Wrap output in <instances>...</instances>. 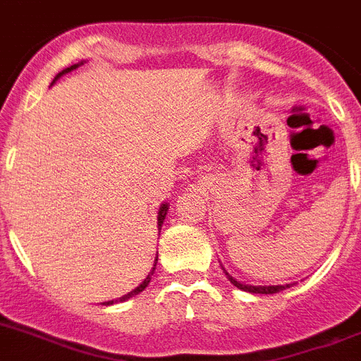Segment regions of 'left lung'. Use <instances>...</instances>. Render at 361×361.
<instances>
[{"instance_id": "obj_1", "label": "left lung", "mask_w": 361, "mask_h": 361, "mask_svg": "<svg viewBox=\"0 0 361 361\" xmlns=\"http://www.w3.org/2000/svg\"><path fill=\"white\" fill-rule=\"evenodd\" d=\"M227 277H229V281L234 284V286H236V288L243 290V292H250V293H277L284 288H290V284H286V286H281V284L279 286H249V284H241L240 281H236L234 277H231L229 274H227Z\"/></svg>"}]
</instances>
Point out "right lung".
I'll return each instance as SVG.
<instances>
[{
	"mask_svg": "<svg viewBox=\"0 0 361 361\" xmlns=\"http://www.w3.org/2000/svg\"><path fill=\"white\" fill-rule=\"evenodd\" d=\"M80 64H82V62H80ZM80 64H73V66H69V68L62 69V71H61V73H59L57 77L53 78L51 85H53V84H55V82H57V80H59V78H61V77H62V75H66V73L73 71V69H77V68H78V66H80ZM166 211H168V206H166V204H163V207H161V209H159V216H157V226H159V227H161V224H163V221H164V216H166ZM155 264H157V259H155V263H154V269H152V272H150V274H148V277H147V279H145V281H143V283H141V284H140V286H137V288H135V290H132V292H128V293H127V295L120 297V299H118V300H120V302H123V300L130 299V297H132V295H137V293H140V292H143V290H145V288H147V286H148V283H150V279H152V274H154V270H155ZM118 300H109V302H104V304H105V306H109V304H114V302H118Z\"/></svg>",
	"mask_w": 361,
	"mask_h": 361,
	"instance_id": "right-lung-1",
	"label": "right lung"
}]
</instances>
